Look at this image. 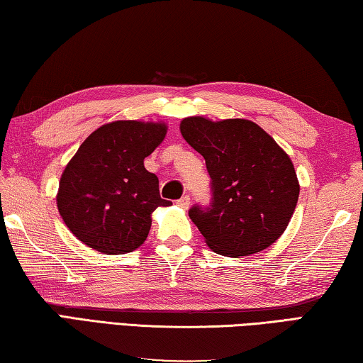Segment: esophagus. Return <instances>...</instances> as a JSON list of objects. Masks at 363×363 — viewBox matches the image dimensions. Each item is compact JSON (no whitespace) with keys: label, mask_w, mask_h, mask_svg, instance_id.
<instances>
[{"label":"esophagus","mask_w":363,"mask_h":363,"mask_svg":"<svg viewBox=\"0 0 363 363\" xmlns=\"http://www.w3.org/2000/svg\"><path fill=\"white\" fill-rule=\"evenodd\" d=\"M189 201H191V199H189V196H183L182 199L177 201V204L180 206L182 208H188L189 207Z\"/></svg>","instance_id":"esophagus-1"}]
</instances>
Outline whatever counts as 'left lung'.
Returning a JSON list of instances; mask_svg holds the SVG:
<instances>
[{"label":"left lung","mask_w":363,"mask_h":363,"mask_svg":"<svg viewBox=\"0 0 363 363\" xmlns=\"http://www.w3.org/2000/svg\"><path fill=\"white\" fill-rule=\"evenodd\" d=\"M180 132L204 156L212 178L211 206L189 208L207 245L220 255L247 257L274 244L300 196L287 152L249 119L191 116Z\"/></svg>","instance_id":"1"}]
</instances>
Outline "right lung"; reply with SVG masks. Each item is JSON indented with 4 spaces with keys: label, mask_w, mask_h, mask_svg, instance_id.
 <instances>
[{
    "label": "right lung",
    "mask_w": 363,
    "mask_h": 363,
    "mask_svg": "<svg viewBox=\"0 0 363 363\" xmlns=\"http://www.w3.org/2000/svg\"><path fill=\"white\" fill-rule=\"evenodd\" d=\"M167 133L164 123L114 121L89 135L63 170L57 207L82 244L105 255L138 249L151 228V213L170 206L159 180L143 161Z\"/></svg>",
    "instance_id": "1"
}]
</instances>
